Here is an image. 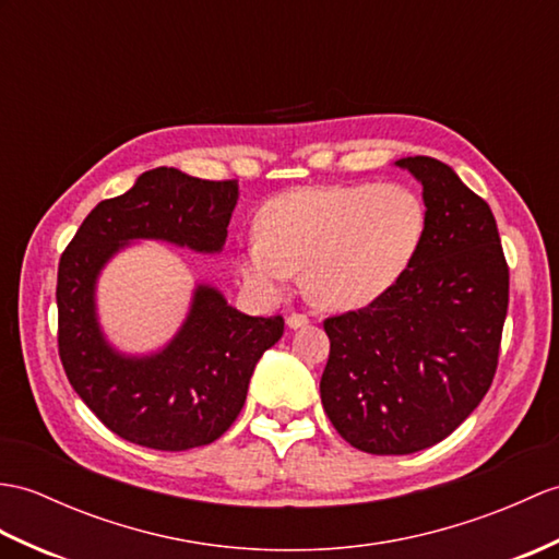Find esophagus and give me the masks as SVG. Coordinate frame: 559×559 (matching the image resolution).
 <instances>
[{
    "mask_svg": "<svg viewBox=\"0 0 559 559\" xmlns=\"http://www.w3.org/2000/svg\"><path fill=\"white\" fill-rule=\"evenodd\" d=\"M285 323H288V329H302L309 323V317L300 314V311H293V314H288V319H285Z\"/></svg>",
    "mask_w": 559,
    "mask_h": 559,
    "instance_id": "1",
    "label": "esophagus"
}]
</instances>
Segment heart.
Masks as SVG:
<instances>
[{
    "instance_id": "obj_1",
    "label": "heart",
    "mask_w": 559,
    "mask_h": 559,
    "mask_svg": "<svg viewBox=\"0 0 559 559\" xmlns=\"http://www.w3.org/2000/svg\"><path fill=\"white\" fill-rule=\"evenodd\" d=\"M426 236V206L402 183L302 188L271 198L257 236L242 242L245 283L276 300L302 269L307 297L355 309L383 295L409 269Z\"/></svg>"
}]
</instances>
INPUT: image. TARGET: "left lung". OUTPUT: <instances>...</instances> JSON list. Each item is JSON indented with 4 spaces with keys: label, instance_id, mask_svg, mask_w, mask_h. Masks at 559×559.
Instances as JSON below:
<instances>
[{
    "label": "left lung",
    "instance_id": "obj_1",
    "mask_svg": "<svg viewBox=\"0 0 559 559\" xmlns=\"http://www.w3.org/2000/svg\"><path fill=\"white\" fill-rule=\"evenodd\" d=\"M424 186L426 236L373 302L323 321L321 405L349 445L409 455L448 438L498 369L510 302L496 216L433 157L395 162Z\"/></svg>",
    "mask_w": 559,
    "mask_h": 559
}]
</instances>
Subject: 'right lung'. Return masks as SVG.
Here are the masks:
<instances>
[{"instance_id":"obj_1","label":"right lung","mask_w":559,"mask_h":559,"mask_svg":"<svg viewBox=\"0 0 559 559\" xmlns=\"http://www.w3.org/2000/svg\"><path fill=\"white\" fill-rule=\"evenodd\" d=\"M238 202V180H202L178 168L145 171L119 198L99 202L59 259V357L95 417L135 445L180 452L224 436L248 397L252 371L283 335V317H248L198 285L176 338L147 357L104 341L95 311L102 266L131 240H166L218 252Z\"/></svg>"}]
</instances>
